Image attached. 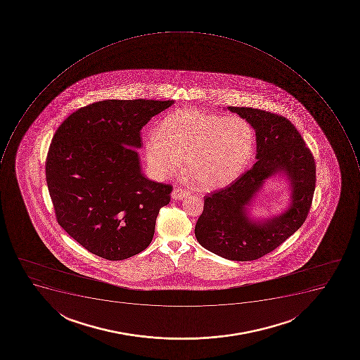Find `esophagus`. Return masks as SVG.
<instances>
[{
	"instance_id": "1",
	"label": "esophagus",
	"mask_w": 360,
	"mask_h": 360,
	"mask_svg": "<svg viewBox=\"0 0 360 360\" xmlns=\"http://www.w3.org/2000/svg\"><path fill=\"white\" fill-rule=\"evenodd\" d=\"M189 195V191L180 189V188H176V189H173L172 191V198L176 199V200H181V199L186 198V197H188Z\"/></svg>"
}]
</instances>
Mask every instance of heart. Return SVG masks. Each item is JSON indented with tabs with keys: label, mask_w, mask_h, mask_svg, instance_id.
I'll list each match as a JSON object with an SVG mask.
<instances>
[{
	"label": "heart",
	"mask_w": 360,
	"mask_h": 360,
	"mask_svg": "<svg viewBox=\"0 0 360 360\" xmlns=\"http://www.w3.org/2000/svg\"><path fill=\"white\" fill-rule=\"evenodd\" d=\"M255 134L241 116H218L180 109L165 117L144 142L148 172L163 180L184 167L201 189H215L238 178L252 159Z\"/></svg>",
	"instance_id": "1"
}]
</instances>
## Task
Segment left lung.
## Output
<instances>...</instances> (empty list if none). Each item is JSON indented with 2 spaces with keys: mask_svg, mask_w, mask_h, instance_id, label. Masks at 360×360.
<instances>
[{
  "mask_svg": "<svg viewBox=\"0 0 360 360\" xmlns=\"http://www.w3.org/2000/svg\"><path fill=\"white\" fill-rule=\"evenodd\" d=\"M227 109L252 125L258 161L227 187L205 195L195 235L201 247L221 258L257 260L303 225L314 195L316 167L303 137L288 119L253 108ZM278 174L289 180V206L279 216L252 218L249 207L265 180Z\"/></svg>",
  "mask_w": 360,
  "mask_h": 360,
  "instance_id": "left-lung-1",
  "label": "left lung"
}]
</instances>
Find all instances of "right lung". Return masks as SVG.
Masks as SVG:
<instances>
[{
    "instance_id": "obj_1",
    "label": "right lung",
    "mask_w": 360,
    "mask_h": 360,
    "mask_svg": "<svg viewBox=\"0 0 360 360\" xmlns=\"http://www.w3.org/2000/svg\"><path fill=\"white\" fill-rule=\"evenodd\" d=\"M173 100H103L57 128L46 181L57 221L89 252L118 261L150 245L172 186L148 180L139 152L141 129Z\"/></svg>"
}]
</instances>
